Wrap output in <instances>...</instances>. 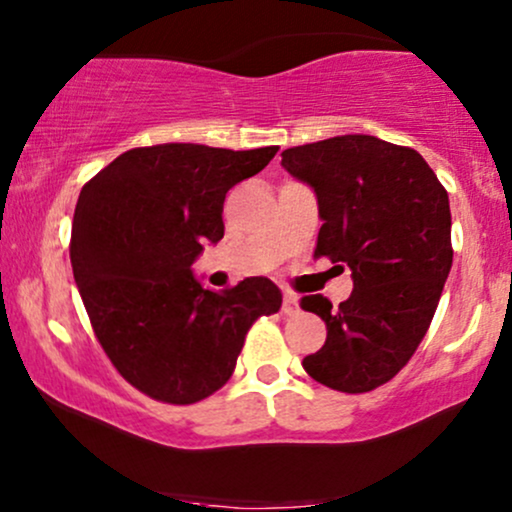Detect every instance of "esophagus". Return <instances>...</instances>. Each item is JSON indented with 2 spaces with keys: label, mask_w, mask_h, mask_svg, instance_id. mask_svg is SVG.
<instances>
[{
  "label": "esophagus",
  "mask_w": 512,
  "mask_h": 512,
  "mask_svg": "<svg viewBox=\"0 0 512 512\" xmlns=\"http://www.w3.org/2000/svg\"><path fill=\"white\" fill-rule=\"evenodd\" d=\"M281 313L284 315H296L298 313V298L293 293H286L284 303H281Z\"/></svg>",
  "instance_id": "1"
}]
</instances>
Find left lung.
Segmentation results:
<instances>
[{
    "mask_svg": "<svg viewBox=\"0 0 512 512\" xmlns=\"http://www.w3.org/2000/svg\"><path fill=\"white\" fill-rule=\"evenodd\" d=\"M281 166L317 195L315 257L354 279L339 308L320 293L301 298L327 325L305 373L346 395L375 390L407 366L436 315L452 267L448 192L419 151L368 134L291 146Z\"/></svg>",
    "mask_w": 512,
    "mask_h": 512,
    "instance_id": "1",
    "label": "left lung"
}]
</instances>
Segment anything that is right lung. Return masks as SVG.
Segmentation results:
<instances>
[{"instance_id": "add662e5", "label": "right lung", "mask_w": 512, "mask_h": 512, "mask_svg": "<svg viewBox=\"0 0 512 512\" xmlns=\"http://www.w3.org/2000/svg\"><path fill=\"white\" fill-rule=\"evenodd\" d=\"M204 144L129 149L81 187L69 257L93 334L129 385L166 404H195L228 383L252 322L281 291L250 276L204 289L192 262L223 238L226 192L272 161Z\"/></svg>"}]
</instances>
